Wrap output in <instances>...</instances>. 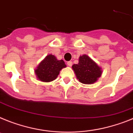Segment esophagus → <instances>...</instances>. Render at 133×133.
Listing matches in <instances>:
<instances>
[{
	"mask_svg": "<svg viewBox=\"0 0 133 133\" xmlns=\"http://www.w3.org/2000/svg\"><path fill=\"white\" fill-rule=\"evenodd\" d=\"M67 64H68L69 66H71V65H72V62H71V61H70V62H68Z\"/></svg>",
	"mask_w": 133,
	"mask_h": 133,
	"instance_id": "1",
	"label": "esophagus"
}]
</instances>
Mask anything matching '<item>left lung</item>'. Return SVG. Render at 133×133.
Wrapping results in <instances>:
<instances>
[{"label": "left lung", "instance_id": "obj_1", "mask_svg": "<svg viewBox=\"0 0 133 133\" xmlns=\"http://www.w3.org/2000/svg\"><path fill=\"white\" fill-rule=\"evenodd\" d=\"M76 77L81 83L91 84L96 82L101 76V68L86 55L79 58L78 64L72 65Z\"/></svg>", "mask_w": 133, "mask_h": 133}]
</instances>
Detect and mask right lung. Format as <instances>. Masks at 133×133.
Returning a JSON list of instances; mask_svg holds the SVG:
<instances>
[{
  "label": "right lung",
  "instance_id": "obj_1",
  "mask_svg": "<svg viewBox=\"0 0 133 133\" xmlns=\"http://www.w3.org/2000/svg\"><path fill=\"white\" fill-rule=\"evenodd\" d=\"M66 65L63 60H57L53 55H48L35 70L38 79L42 82H51L56 79L62 68Z\"/></svg>",
  "mask_w": 133,
  "mask_h": 133
}]
</instances>
